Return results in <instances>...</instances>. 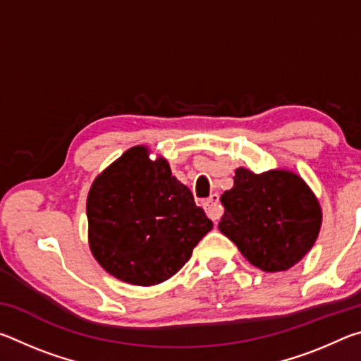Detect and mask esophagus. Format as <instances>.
Masks as SVG:
<instances>
[{
	"mask_svg": "<svg viewBox=\"0 0 361 361\" xmlns=\"http://www.w3.org/2000/svg\"><path fill=\"white\" fill-rule=\"evenodd\" d=\"M204 209L207 212V215H209L210 219H213V221H218L219 216H221L223 213V209H221V204H219V195L218 194H212L209 199H205L204 202Z\"/></svg>",
	"mask_w": 361,
	"mask_h": 361,
	"instance_id": "obj_1",
	"label": "esophagus"
}]
</instances>
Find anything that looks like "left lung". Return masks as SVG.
Here are the masks:
<instances>
[{"instance_id": "left-lung-1", "label": "left lung", "mask_w": 361, "mask_h": 361, "mask_svg": "<svg viewBox=\"0 0 361 361\" xmlns=\"http://www.w3.org/2000/svg\"><path fill=\"white\" fill-rule=\"evenodd\" d=\"M218 228L242 255L266 272L286 271L309 252L322 226V210L301 176L288 170L256 175L237 169L234 186L221 195Z\"/></svg>"}]
</instances>
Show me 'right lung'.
Returning <instances> with one entry per match:
<instances>
[{
    "label": "right lung",
    "mask_w": 361,
    "mask_h": 361,
    "mask_svg": "<svg viewBox=\"0 0 361 361\" xmlns=\"http://www.w3.org/2000/svg\"><path fill=\"white\" fill-rule=\"evenodd\" d=\"M95 259L122 282L149 286L180 271L213 228L166 159L135 146L99 175L87 195Z\"/></svg>",
    "instance_id": "right-lung-1"
}]
</instances>
